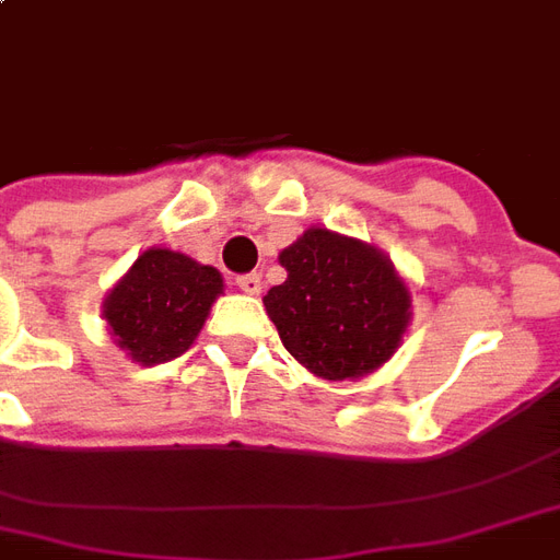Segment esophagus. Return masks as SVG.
<instances>
[{"instance_id":"esophagus-1","label":"esophagus","mask_w":560,"mask_h":560,"mask_svg":"<svg viewBox=\"0 0 560 560\" xmlns=\"http://www.w3.org/2000/svg\"><path fill=\"white\" fill-rule=\"evenodd\" d=\"M237 284L243 293H260V276L258 272H246V276H237Z\"/></svg>"}]
</instances>
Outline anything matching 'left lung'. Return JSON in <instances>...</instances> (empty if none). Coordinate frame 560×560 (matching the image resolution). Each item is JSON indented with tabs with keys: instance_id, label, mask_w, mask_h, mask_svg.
<instances>
[{
	"instance_id": "left-lung-1",
	"label": "left lung",
	"mask_w": 560,
	"mask_h": 560,
	"mask_svg": "<svg viewBox=\"0 0 560 560\" xmlns=\"http://www.w3.org/2000/svg\"><path fill=\"white\" fill-rule=\"evenodd\" d=\"M279 260L288 279L269 288L264 305L296 362L323 380H353L395 353L409 293L376 248L308 228Z\"/></svg>"
}]
</instances>
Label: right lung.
<instances>
[{
	"mask_svg": "<svg viewBox=\"0 0 560 560\" xmlns=\"http://www.w3.org/2000/svg\"><path fill=\"white\" fill-rule=\"evenodd\" d=\"M222 293V276L168 248H148L103 302L121 350L142 364L172 362L189 350Z\"/></svg>",
	"mask_w": 560,
	"mask_h": 560,
	"instance_id": "1",
	"label": "right lung"
}]
</instances>
